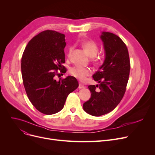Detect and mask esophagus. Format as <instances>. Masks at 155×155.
Here are the masks:
<instances>
[{
  "mask_svg": "<svg viewBox=\"0 0 155 155\" xmlns=\"http://www.w3.org/2000/svg\"><path fill=\"white\" fill-rule=\"evenodd\" d=\"M78 88H80V89L84 88H85V86H84V85H82L81 84H79V85H78Z\"/></svg>",
  "mask_w": 155,
  "mask_h": 155,
  "instance_id": "1",
  "label": "esophagus"
}]
</instances>
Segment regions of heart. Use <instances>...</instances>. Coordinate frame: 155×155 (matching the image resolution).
<instances>
[{
	"label": "heart",
	"mask_w": 155,
	"mask_h": 155,
	"mask_svg": "<svg viewBox=\"0 0 155 155\" xmlns=\"http://www.w3.org/2000/svg\"><path fill=\"white\" fill-rule=\"evenodd\" d=\"M80 45L84 49V51L87 53V54L90 57H94L97 54L99 51L98 45H97L95 42L91 39H84L80 42ZM72 48L70 47L68 48V50L67 54L68 57H70L71 52H72ZM94 61H96V59L93 58ZM70 74L78 79L80 81H85L87 77H88L91 74V71L87 69L81 68L79 67H72L69 70Z\"/></svg>",
	"instance_id": "1"
}]
</instances>
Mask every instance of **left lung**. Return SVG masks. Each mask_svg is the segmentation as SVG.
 Instances as JSON below:
<instances>
[{
    "label": "left lung",
    "mask_w": 155,
    "mask_h": 155,
    "mask_svg": "<svg viewBox=\"0 0 155 155\" xmlns=\"http://www.w3.org/2000/svg\"><path fill=\"white\" fill-rule=\"evenodd\" d=\"M105 58L99 70L92 77L99 82L88 87L91 97L83 105L84 110L94 116L111 112L119 104L125 94L131 65L126 45L119 36L102 32Z\"/></svg>",
    "instance_id": "8db88e82"
}]
</instances>
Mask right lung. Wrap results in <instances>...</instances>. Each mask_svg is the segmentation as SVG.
<instances>
[{"label": "right lung", "instance_id": "add662e5", "mask_svg": "<svg viewBox=\"0 0 155 155\" xmlns=\"http://www.w3.org/2000/svg\"><path fill=\"white\" fill-rule=\"evenodd\" d=\"M64 37L55 31H44L29 41L22 56V77L28 99L46 115L60 111L68 95L78 87L71 76L55 80L60 75L58 70L61 75L67 71L62 65L65 62Z\"/></svg>", "mask_w": 155, "mask_h": 155}]
</instances>
